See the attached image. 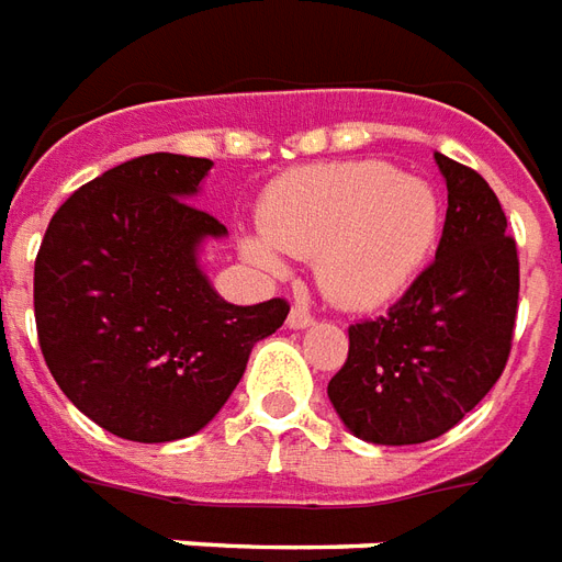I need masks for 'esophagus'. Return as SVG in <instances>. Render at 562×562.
I'll return each instance as SVG.
<instances>
[{
  "instance_id": "esophagus-1",
  "label": "esophagus",
  "mask_w": 562,
  "mask_h": 562,
  "mask_svg": "<svg viewBox=\"0 0 562 562\" xmlns=\"http://www.w3.org/2000/svg\"><path fill=\"white\" fill-rule=\"evenodd\" d=\"M285 324H289L292 330H306V327H313V315L306 313L303 306H294L292 313H289V318H285Z\"/></svg>"
}]
</instances>
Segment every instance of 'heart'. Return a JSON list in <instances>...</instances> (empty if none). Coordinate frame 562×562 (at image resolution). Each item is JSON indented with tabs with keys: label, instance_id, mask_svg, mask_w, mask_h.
Returning a JSON list of instances; mask_svg holds the SVG:
<instances>
[{
	"label": "heart",
	"instance_id": "obj_1",
	"mask_svg": "<svg viewBox=\"0 0 562 562\" xmlns=\"http://www.w3.org/2000/svg\"><path fill=\"white\" fill-rule=\"evenodd\" d=\"M440 205L429 181L381 160H336L294 169L261 202V235L240 240L244 259L268 277L282 252L315 259V280L348 310H378L405 294L429 259Z\"/></svg>",
	"mask_w": 562,
	"mask_h": 562
}]
</instances>
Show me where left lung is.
<instances>
[{"label":"left lung","mask_w":562,"mask_h":562,"mask_svg":"<svg viewBox=\"0 0 562 562\" xmlns=\"http://www.w3.org/2000/svg\"><path fill=\"white\" fill-rule=\"evenodd\" d=\"M447 181L438 252L402 301L348 327L327 396L355 438L405 447L450 431L497 384L518 310V252L480 172L435 151Z\"/></svg>","instance_id":"1"}]
</instances>
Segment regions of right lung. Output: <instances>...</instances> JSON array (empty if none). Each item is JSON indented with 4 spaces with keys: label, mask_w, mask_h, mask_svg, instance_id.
<instances>
[{
    "label": "right lung",
    "mask_w": 562,
    "mask_h": 562,
    "mask_svg": "<svg viewBox=\"0 0 562 562\" xmlns=\"http://www.w3.org/2000/svg\"><path fill=\"white\" fill-rule=\"evenodd\" d=\"M205 157L145 154L80 187L35 261L37 342L61 393L136 443L196 435L217 417L252 345L289 303L235 306L202 270L226 226L196 205Z\"/></svg>",
    "instance_id": "add662e5"
}]
</instances>
